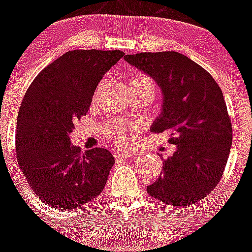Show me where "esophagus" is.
I'll return each mask as SVG.
<instances>
[{"instance_id": "1", "label": "esophagus", "mask_w": 252, "mask_h": 252, "mask_svg": "<svg viewBox=\"0 0 252 252\" xmlns=\"http://www.w3.org/2000/svg\"><path fill=\"white\" fill-rule=\"evenodd\" d=\"M135 155L132 150L130 149H121L119 151H115V157L116 158H121V159H126V158H131Z\"/></svg>"}]
</instances>
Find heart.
I'll return each mask as SVG.
<instances>
[{
    "instance_id": "1",
    "label": "heart",
    "mask_w": 252,
    "mask_h": 252,
    "mask_svg": "<svg viewBox=\"0 0 252 252\" xmlns=\"http://www.w3.org/2000/svg\"><path fill=\"white\" fill-rule=\"evenodd\" d=\"M131 83H150L153 84V82L149 79L148 77H137L133 78ZM132 130V127H127L125 125H119L115 127V140L117 142H124L125 139H126V135H127L130 131Z\"/></svg>"
}]
</instances>
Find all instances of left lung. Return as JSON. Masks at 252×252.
<instances>
[{
    "label": "left lung",
    "instance_id": "obj_1",
    "mask_svg": "<svg viewBox=\"0 0 252 252\" xmlns=\"http://www.w3.org/2000/svg\"><path fill=\"white\" fill-rule=\"evenodd\" d=\"M125 60L160 87L161 113L151 131H169V142L177 146L148 193L170 206L197 203L218 184L232 145L221 88L206 69L177 51L125 55Z\"/></svg>",
    "mask_w": 252,
    "mask_h": 252
}]
</instances>
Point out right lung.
<instances>
[{
  "instance_id": "right-lung-1",
  "label": "right lung",
  "mask_w": 252,
  "mask_h": 252,
  "mask_svg": "<svg viewBox=\"0 0 252 252\" xmlns=\"http://www.w3.org/2000/svg\"><path fill=\"white\" fill-rule=\"evenodd\" d=\"M125 53L66 51L37 74L17 116V162L39 199L63 211L98 197L115 158L107 149L82 153L70 141L73 122L86 116L94 91Z\"/></svg>"
}]
</instances>
